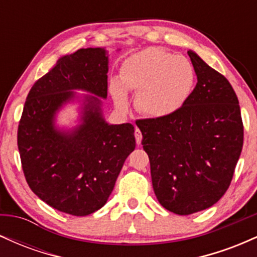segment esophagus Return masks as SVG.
<instances>
[{
    "instance_id": "obj_1",
    "label": "esophagus",
    "mask_w": 257,
    "mask_h": 257,
    "mask_svg": "<svg viewBox=\"0 0 257 257\" xmlns=\"http://www.w3.org/2000/svg\"><path fill=\"white\" fill-rule=\"evenodd\" d=\"M135 140H137V144L138 145H140L141 144V140H143V134H141V132L139 131V128H135Z\"/></svg>"
}]
</instances>
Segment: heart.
<instances>
[{"label": "heart", "mask_w": 257, "mask_h": 257, "mask_svg": "<svg viewBox=\"0 0 257 257\" xmlns=\"http://www.w3.org/2000/svg\"><path fill=\"white\" fill-rule=\"evenodd\" d=\"M196 84V70L184 55L159 48L135 53L123 63L120 81L112 79L110 90L120 108L128 106L126 89L138 91L139 112L166 118L181 110Z\"/></svg>", "instance_id": "1"}]
</instances>
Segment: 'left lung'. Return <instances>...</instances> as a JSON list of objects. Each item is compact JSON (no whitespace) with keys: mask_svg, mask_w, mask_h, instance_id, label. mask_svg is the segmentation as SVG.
Instances as JSON below:
<instances>
[{"mask_svg":"<svg viewBox=\"0 0 257 257\" xmlns=\"http://www.w3.org/2000/svg\"><path fill=\"white\" fill-rule=\"evenodd\" d=\"M197 84L181 110L137 122L153 191L178 215L210 208L231 185L243 147L239 101L225 76L188 51Z\"/></svg>","mask_w":257,"mask_h":257,"instance_id":"8db88e82","label":"left lung"}]
</instances>
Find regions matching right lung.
Masks as SVG:
<instances>
[{"label":"right lung","instance_id":"1","mask_svg":"<svg viewBox=\"0 0 257 257\" xmlns=\"http://www.w3.org/2000/svg\"><path fill=\"white\" fill-rule=\"evenodd\" d=\"M107 65L105 49H78L59 59L26 98L18 126L23 172L32 192L61 213L85 216L104 206L135 149L133 124L106 123L93 96H107ZM73 89L94 95L85 97L81 126L58 131L55 112Z\"/></svg>","mask_w":257,"mask_h":257}]
</instances>
